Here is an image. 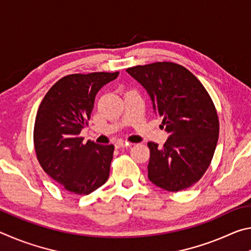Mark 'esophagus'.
I'll return each mask as SVG.
<instances>
[{
  "label": "esophagus",
  "instance_id": "1",
  "mask_svg": "<svg viewBox=\"0 0 251 251\" xmlns=\"http://www.w3.org/2000/svg\"><path fill=\"white\" fill-rule=\"evenodd\" d=\"M115 146L117 148H127V147H130L131 144L129 143H124V142H118L115 144Z\"/></svg>",
  "mask_w": 251,
  "mask_h": 251
}]
</instances>
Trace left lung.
Here are the masks:
<instances>
[{"mask_svg": "<svg viewBox=\"0 0 251 251\" xmlns=\"http://www.w3.org/2000/svg\"><path fill=\"white\" fill-rule=\"evenodd\" d=\"M147 91L169 137L163 147L150 142L148 178L168 192L189 188L201 179L217 146L219 120L211 97L186 67L156 62L127 69Z\"/></svg>", "mask_w": 251, "mask_h": 251, "instance_id": "obj_1", "label": "left lung"}]
</instances>
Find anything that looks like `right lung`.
I'll list each match as a JSON object with an SVG mask.
<instances>
[{
	"label": "right lung",
	"mask_w": 251,
	"mask_h": 251,
	"mask_svg": "<svg viewBox=\"0 0 251 251\" xmlns=\"http://www.w3.org/2000/svg\"><path fill=\"white\" fill-rule=\"evenodd\" d=\"M120 72L71 74L46 93L34 124V147L43 171L76 195H88L108 179L113 145L83 144L95 96Z\"/></svg>",
	"instance_id": "right-lung-1"
}]
</instances>
